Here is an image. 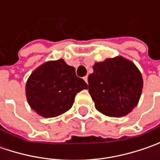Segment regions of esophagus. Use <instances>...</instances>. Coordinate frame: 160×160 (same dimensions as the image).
Returning <instances> with one entry per match:
<instances>
[{
	"label": "esophagus",
	"mask_w": 160,
	"mask_h": 160,
	"mask_svg": "<svg viewBox=\"0 0 160 160\" xmlns=\"http://www.w3.org/2000/svg\"><path fill=\"white\" fill-rule=\"evenodd\" d=\"M83 80L86 82V83H88V77H87V76H85V77H83Z\"/></svg>",
	"instance_id": "34e87169"
}]
</instances>
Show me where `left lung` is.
<instances>
[{
  "label": "left lung",
  "instance_id": "obj_1",
  "mask_svg": "<svg viewBox=\"0 0 160 160\" xmlns=\"http://www.w3.org/2000/svg\"><path fill=\"white\" fill-rule=\"evenodd\" d=\"M92 68L88 86L96 109L111 118L130 113L137 106L143 87L142 73L135 64L118 56L96 62Z\"/></svg>",
  "mask_w": 160,
  "mask_h": 160
}]
</instances>
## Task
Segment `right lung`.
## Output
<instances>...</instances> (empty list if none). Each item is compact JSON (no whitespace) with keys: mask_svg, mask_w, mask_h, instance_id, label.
I'll return each mask as SVG.
<instances>
[{"mask_svg":"<svg viewBox=\"0 0 160 160\" xmlns=\"http://www.w3.org/2000/svg\"><path fill=\"white\" fill-rule=\"evenodd\" d=\"M87 83L76 75L64 59L50 60L35 68L28 77L26 96L32 109L43 118H55L70 109L77 92Z\"/></svg>","mask_w":160,"mask_h":160,"instance_id":"obj_1","label":"right lung"}]
</instances>
